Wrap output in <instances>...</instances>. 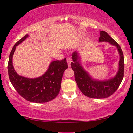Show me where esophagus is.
Listing matches in <instances>:
<instances>
[{"label":"esophagus","instance_id":"esophagus-1","mask_svg":"<svg viewBox=\"0 0 133 133\" xmlns=\"http://www.w3.org/2000/svg\"><path fill=\"white\" fill-rule=\"evenodd\" d=\"M72 62V60L70 58H67V63H68V65L69 67L71 66V63Z\"/></svg>","mask_w":133,"mask_h":133}]
</instances>
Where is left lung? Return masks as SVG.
Segmentation results:
<instances>
[{
    "label": "left lung",
    "mask_w": 133,
    "mask_h": 133,
    "mask_svg": "<svg viewBox=\"0 0 133 133\" xmlns=\"http://www.w3.org/2000/svg\"><path fill=\"white\" fill-rule=\"evenodd\" d=\"M100 36L99 42H107L116 46L119 52V68L114 77L102 81L92 78L82 65L81 55L77 51L72 52V59L73 62L71 63L74 72L75 81L80 90L87 97L94 99H103L111 96L121 85L124 72V58L120 45L105 31H102L100 32Z\"/></svg>",
    "instance_id": "1"
}]
</instances>
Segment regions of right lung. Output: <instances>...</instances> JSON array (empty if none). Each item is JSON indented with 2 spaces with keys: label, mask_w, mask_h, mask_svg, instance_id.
Here are the masks:
<instances>
[{
  "label": "right lung",
  "mask_w": 133,
  "mask_h": 133,
  "mask_svg": "<svg viewBox=\"0 0 133 133\" xmlns=\"http://www.w3.org/2000/svg\"><path fill=\"white\" fill-rule=\"evenodd\" d=\"M28 37L26 34L17 42L10 52L8 64L9 78L17 92L26 101L35 103L47 102L56 98L59 93L63 72L68 68L66 59L52 61L46 71L40 77L28 78L19 75L14 69L12 56L16 46Z\"/></svg>",
  "instance_id": "right-lung-1"
}]
</instances>
